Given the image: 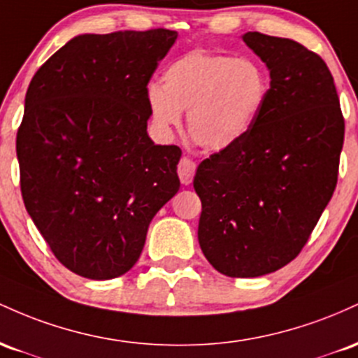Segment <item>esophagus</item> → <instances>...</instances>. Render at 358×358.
I'll list each match as a JSON object with an SVG mask.
<instances>
[{
  "label": "esophagus",
  "instance_id": "1",
  "mask_svg": "<svg viewBox=\"0 0 358 358\" xmlns=\"http://www.w3.org/2000/svg\"><path fill=\"white\" fill-rule=\"evenodd\" d=\"M178 174H179V179L182 184H191L192 182V178H194L196 174V162L194 160L187 159V157H182L179 160V166H178Z\"/></svg>",
  "mask_w": 358,
  "mask_h": 358
}]
</instances>
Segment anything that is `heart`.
Wrapping results in <instances>:
<instances>
[{
	"mask_svg": "<svg viewBox=\"0 0 358 358\" xmlns=\"http://www.w3.org/2000/svg\"><path fill=\"white\" fill-rule=\"evenodd\" d=\"M162 83L147 87V104L159 130L180 125L208 148H227L248 134L268 94V79L259 62L194 49L164 71Z\"/></svg>",
	"mask_w": 358,
	"mask_h": 358,
	"instance_id": "heart-1",
	"label": "heart"
}]
</instances>
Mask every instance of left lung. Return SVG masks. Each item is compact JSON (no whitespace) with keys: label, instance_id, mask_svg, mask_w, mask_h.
Instances as JSON below:
<instances>
[{"label":"left lung","instance_id":"obj_1","mask_svg":"<svg viewBox=\"0 0 358 358\" xmlns=\"http://www.w3.org/2000/svg\"><path fill=\"white\" fill-rule=\"evenodd\" d=\"M271 87L248 134L199 164L198 240L228 277H259L294 260L338 180L345 120L333 76L291 38L248 31Z\"/></svg>","mask_w":358,"mask_h":358}]
</instances>
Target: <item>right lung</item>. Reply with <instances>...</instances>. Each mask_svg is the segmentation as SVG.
I'll return each instance as SVG.
<instances>
[{
    "instance_id": "add662e5",
    "label": "right lung",
    "mask_w": 358,
    "mask_h": 358,
    "mask_svg": "<svg viewBox=\"0 0 358 358\" xmlns=\"http://www.w3.org/2000/svg\"><path fill=\"white\" fill-rule=\"evenodd\" d=\"M178 31L79 35L35 72L17 134L20 189L55 259L94 280L138 260L179 191L178 145L147 135V86Z\"/></svg>"
}]
</instances>
